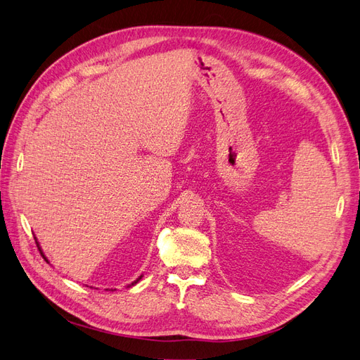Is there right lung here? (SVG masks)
Wrapping results in <instances>:
<instances>
[{"label":"right lung","instance_id":"right-lung-1","mask_svg":"<svg viewBox=\"0 0 360 360\" xmlns=\"http://www.w3.org/2000/svg\"><path fill=\"white\" fill-rule=\"evenodd\" d=\"M39 249H40V248H39ZM40 254H41V255H43V252H40ZM43 258H45V259H46V257H45V255H43ZM141 278H143V275H141V276H139V278H138V279H136V281H134V282H132V284H129V285H127V287H132V285H135V284H136V282H138V281H139V279H141Z\"/></svg>","mask_w":360,"mask_h":360}]
</instances>
